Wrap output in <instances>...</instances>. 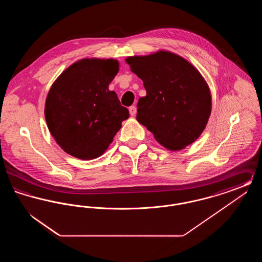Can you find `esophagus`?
Instances as JSON below:
<instances>
[{
	"mask_svg": "<svg viewBox=\"0 0 262 262\" xmlns=\"http://www.w3.org/2000/svg\"><path fill=\"white\" fill-rule=\"evenodd\" d=\"M129 114H130V116H136V114H137V107L136 106L129 107Z\"/></svg>",
	"mask_w": 262,
	"mask_h": 262,
	"instance_id": "esophagus-1",
	"label": "esophagus"
}]
</instances>
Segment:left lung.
<instances>
[{
  "mask_svg": "<svg viewBox=\"0 0 262 262\" xmlns=\"http://www.w3.org/2000/svg\"><path fill=\"white\" fill-rule=\"evenodd\" d=\"M143 81L146 96L137 103V120L167 149L194 142L211 114V93L200 72L169 51L125 59Z\"/></svg>",
  "mask_w": 262,
  "mask_h": 262,
  "instance_id": "8db88e82",
  "label": "left lung"
}]
</instances>
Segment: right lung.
Listing matches in <instances>:
<instances>
[{
    "label": "right lung",
    "mask_w": 262,
    "mask_h": 262,
    "mask_svg": "<svg viewBox=\"0 0 262 262\" xmlns=\"http://www.w3.org/2000/svg\"><path fill=\"white\" fill-rule=\"evenodd\" d=\"M119 66L114 59H82L64 70L51 86L46 123L60 147L75 158L101 156L129 117L109 90Z\"/></svg>",
    "instance_id": "add662e5"
}]
</instances>
